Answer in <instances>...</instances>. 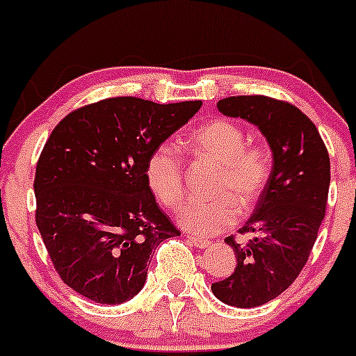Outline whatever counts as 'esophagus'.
I'll return each mask as SVG.
<instances>
[{
    "instance_id": "34e87169",
    "label": "esophagus",
    "mask_w": 356,
    "mask_h": 356,
    "mask_svg": "<svg viewBox=\"0 0 356 356\" xmlns=\"http://www.w3.org/2000/svg\"><path fill=\"white\" fill-rule=\"evenodd\" d=\"M189 240H191V243H193L194 247L199 248V250H204V248H208L209 245H211L208 240H202V238H197V236H189Z\"/></svg>"
}]
</instances>
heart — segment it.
<instances>
[{"mask_svg":"<svg viewBox=\"0 0 356 356\" xmlns=\"http://www.w3.org/2000/svg\"><path fill=\"white\" fill-rule=\"evenodd\" d=\"M193 145L206 157L220 162L213 182L216 196L189 199L177 221L196 235H216L229 228L260 201L268 177L270 155L264 145L247 143L241 127L229 120H213L193 135ZM145 179L152 194L165 208H177L184 196V155L172 143H162L150 154Z\"/></svg>","mask_w":356,"mask_h":356,"instance_id":"1","label":"heart"}]
</instances>
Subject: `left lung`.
Wrapping results in <instances>:
<instances>
[{
    "label": "left lung",
    "mask_w": 356,
    "mask_h": 356,
    "mask_svg": "<svg viewBox=\"0 0 356 356\" xmlns=\"http://www.w3.org/2000/svg\"><path fill=\"white\" fill-rule=\"evenodd\" d=\"M232 118L247 120L267 138L272 172L255 211L240 228L247 245L228 236L235 272L214 282L221 302L257 307L275 299L298 279L324 220L330 191V155L314 123L286 101L267 96H232L218 101Z\"/></svg>",
    "instance_id": "8db88e82"
}]
</instances>
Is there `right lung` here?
<instances>
[{
    "label": "right lung",
    "mask_w": 356,
    "mask_h": 356,
    "mask_svg": "<svg viewBox=\"0 0 356 356\" xmlns=\"http://www.w3.org/2000/svg\"><path fill=\"white\" fill-rule=\"evenodd\" d=\"M201 104L109 97L54 128L35 172V221L57 273L77 294L99 304L134 299L154 250L181 235L159 208L145 165Z\"/></svg>",
    "instance_id": "obj_1"
}]
</instances>
